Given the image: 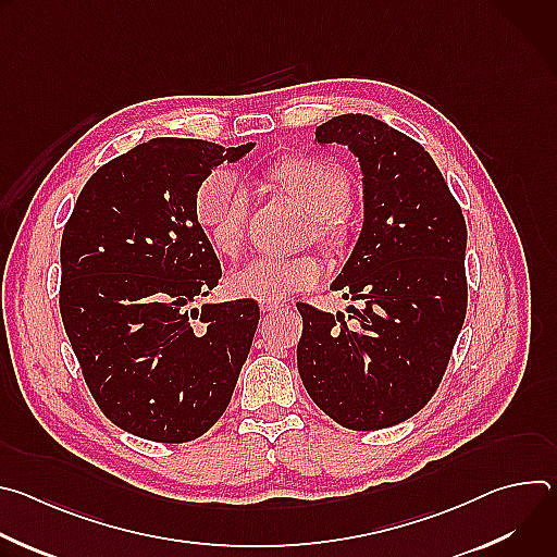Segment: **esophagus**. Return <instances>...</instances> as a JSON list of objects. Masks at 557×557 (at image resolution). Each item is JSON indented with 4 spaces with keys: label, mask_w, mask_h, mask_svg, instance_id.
Listing matches in <instances>:
<instances>
[{
    "label": "esophagus",
    "mask_w": 557,
    "mask_h": 557,
    "mask_svg": "<svg viewBox=\"0 0 557 557\" xmlns=\"http://www.w3.org/2000/svg\"><path fill=\"white\" fill-rule=\"evenodd\" d=\"M260 308H262V312H277V310L284 308V304L277 301V299H262Z\"/></svg>",
    "instance_id": "esophagus-1"
}]
</instances>
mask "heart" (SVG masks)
<instances>
[{
  "instance_id": "obj_1",
  "label": "heart",
  "mask_w": 557,
  "mask_h": 557,
  "mask_svg": "<svg viewBox=\"0 0 557 557\" xmlns=\"http://www.w3.org/2000/svg\"><path fill=\"white\" fill-rule=\"evenodd\" d=\"M273 176L314 218V235L326 243L344 240L342 211L350 202V181L344 170L317 158H293L275 168ZM249 196L235 174L218 168L202 178L194 196V211L211 245L222 256H235L243 245ZM324 275L314 256H258L231 275V290L249 299H282L310 288Z\"/></svg>"
}]
</instances>
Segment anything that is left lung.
<instances>
[{"label":"left lung","mask_w":557,"mask_h":557,"mask_svg":"<svg viewBox=\"0 0 557 557\" xmlns=\"http://www.w3.org/2000/svg\"><path fill=\"white\" fill-rule=\"evenodd\" d=\"M314 143L348 145L363 183L359 240L333 290L359 301L331 314L297 304V370L317 408L370 432L414 417L436 392L467 312V226L432 156L368 114H342Z\"/></svg>","instance_id":"1"}]
</instances>
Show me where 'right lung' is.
I'll return each instance as SVG.
<instances>
[{"instance_id": "add662e5", "label": "right lung", "mask_w": 557, "mask_h": 557, "mask_svg": "<svg viewBox=\"0 0 557 557\" xmlns=\"http://www.w3.org/2000/svg\"><path fill=\"white\" fill-rule=\"evenodd\" d=\"M253 143L151 138L82 189L61 237L59 308L103 414L158 443L202 436L226 410L260 322L253 299L207 297L222 277L194 196Z\"/></svg>"}]
</instances>
